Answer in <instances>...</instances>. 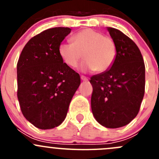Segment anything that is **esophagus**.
<instances>
[{"mask_svg":"<svg viewBox=\"0 0 159 159\" xmlns=\"http://www.w3.org/2000/svg\"><path fill=\"white\" fill-rule=\"evenodd\" d=\"M81 79L82 80V81H89V78H87V77L84 76V75H81Z\"/></svg>","mask_w":159,"mask_h":159,"instance_id":"1","label":"esophagus"}]
</instances>
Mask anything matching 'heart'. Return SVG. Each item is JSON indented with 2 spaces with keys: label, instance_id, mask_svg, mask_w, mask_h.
Wrapping results in <instances>:
<instances>
[{
  "label": "heart",
  "instance_id": "heart-1",
  "mask_svg": "<svg viewBox=\"0 0 159 159\" xmlns=\"http://www.w3.org/2000/svg\"><path fill=\"white\" fill-rule=\"evenodd\" d=\"M71 42L58 46L61 58L70 68H75L81 58L80 68L84 71L105 72L109 70L117 57V44L111 38L93 29L81 30L71 37Z\"/></svg>",
  "mask_w": 159,
  "mask_h": 159
}]
</instances>
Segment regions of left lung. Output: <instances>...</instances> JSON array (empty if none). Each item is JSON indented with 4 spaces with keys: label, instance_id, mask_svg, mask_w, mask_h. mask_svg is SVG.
<instances>
[{
    "label": "left lung",
    "instance_id": "obj_1",
    "mask_svg": "<svg viewBox=\"0 0 159 159\" xmlns=\"http://www.w3.org/2000/svg\"><path fill=\"white\" fill-rule=\"evenodd\" d=\"M117 44V57L109 70L94 75L91 105L94 117L109 129L123 127L139 113L145 94V67L135 43L119 30L108 28Z\"/></svg>",
    "mask_w": 159,
    "mask_h": 159
}]
</instances>
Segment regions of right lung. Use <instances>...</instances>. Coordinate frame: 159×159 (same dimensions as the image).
<instances>
[{
  "label": "right lung",
  "mask_w": 159,
  "mask_h": 159,
  "mask_svg": "<svg viewBox=\"0 0 159 159\" xmlns=\"http://www.w3.org/2000/svg\"><path fill=\"white\" fill-rule=\"evenodd\" d=\"M69 28L45 30L30 38L17 65V98L25 118L40 129L64 121L72 97L81 84L80 75L61 58L58 46Z\"/></svg>",
  "instance_id": "1"
}]
</instances>
